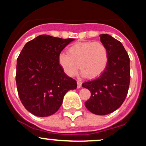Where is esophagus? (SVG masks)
<instances>
[{
	"label": "esophagus",
	"mask_w": 146,
	"mask_h": 146,
	"mask_svg": "<svg viewBox=\"0 0 146 146\" xmlns=\"http://www.w3.org/2000/svg\"><path fill=\"white\" fill-rule=\"evenodd\" d=\"M77 83H78V86H77V88H80L82 87V82L80 81H78L77 82Z\"/></svg>",
	"instance_id": "1"
}]
</instances>
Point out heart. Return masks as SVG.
<instances>
[{
    "label": "heart",
    "instance_id": "b5f03b06",
    "mask_svg": "<svg viewBox=\"0 0 146 146\" xmlns=\"http://www.w3.org/2000/svg\"><path fill=\"white\" fill-rule=\"evenodd\" d=\"M58 62L68 76L76 74L79 64L82 76L95 78L105 71L108 65V49L101 42H78L68 48L67 53H60Z\"/></svg>",
    "mask_w": 146,
    "mask_h": 146
}]
</instances>
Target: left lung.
<instances>
[{"label":"left lung","instance_id":"8db88e82","mask_svg":"<svg viewBox=\"0 0 146 146\" xmlns=\"http://www.w3.org/2000/svg\"><path fill=\"white\" fill-rule=\"evenodd\" d=\"M106 46L108 62L99 78L82 84L91 96L85 102L90 112L98 115L113 113L119 108L128 94L130 80V58L123 44L108 34L100 35Z\"/></svg>","mask_w":146,"mask_h":146}]
</instances>
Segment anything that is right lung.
I'll return each mask as SVG.
<instances>
[{
  "instance_id": "right-lung-1",
  "label": "right lung",
  "mask_w": 146,
  "mask_h": 146,
  "mask_svg": "<svg viewBox=\"0 0 146 146\" xmlns=\"http://www.w3.org/2000/svg\"><path fill=\"white\" fill-rule=\"evenodd\" d=\"M73 38L40 35L25 45L17 59L16 82L25 108L38 117L58 111L64 95L77 88L74 79L65 74L58 56Z\"/></svg>"
}]
</instances>
